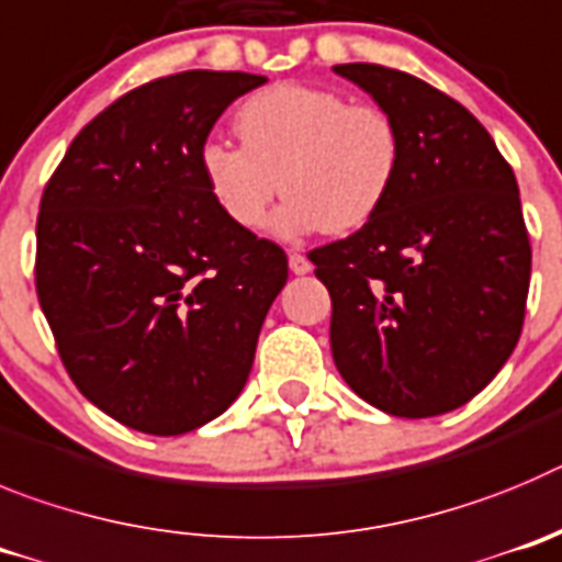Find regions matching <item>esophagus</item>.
Masks as SVG:
<instances>
[{"instance_id":"esophagus-1","label":"esophagus","mask_w":562,"mask_h":562,"mask_svg":"<svg viewBox=\"0 0 562 562\" xmlns=\"http://www.w3.org/2000/svg\"><path fill=\"white\" fill-rule=\"evenodd\" d=\"M288 266H291L293 274H307V271L313 269L311 260H307L305 255H300V251H291V255H288Z\"/></svg>"}]
</instances>
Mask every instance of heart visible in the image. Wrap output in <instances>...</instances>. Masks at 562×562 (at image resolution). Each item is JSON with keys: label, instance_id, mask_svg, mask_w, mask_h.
I'll list each match as a JSON object with an SVG mask.
<instances>
[{"label": "heart", "instance_id": "b5f03b06", "mask_svg": "<svg viewBox=\"0 0 562 562\" xmlns=\"http://www.w3.org/2000/svg\"><path fill=\"white\" fill-rule=\"evenodd\" d=\"M235 131L240 145H201L199 170L210 199L240 229H260L282 187L288 199L271 221L277 235H350L383 210L401 176L394 120L333 89L269 86L240 103Z\"/></svg>", "mask_w": 562, "mask_h": 562}]
</instances>
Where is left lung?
I'll return each instance as SVG.
<instances>
[{
    "mask_svg": "<svg viewBox=\"0 0 562 562\" xmlns=\"http://www.w3.org/2000/svg\"><path fill=\"white\" fill-rule=\"evenodd\" d=\"M401 131V176L356 235L313 249L347 386L394 417L476 397L524 327L532 249L518 181L462 103L414 75L338 64Z\"/></svg>",
    "mask_w": 562,
    "mask_h": 562,
    "instance_id": "left-lung-1",
    "label": "left lung"
}]
</instances>
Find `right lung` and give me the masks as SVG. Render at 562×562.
<instances>
[{"instance_id":"right-lung-1","label":"right lung","mask_w":562,"mask_h":562,"mask_svg":"<svg viewBox=\"0 0 562 562\" xmlns=\"http://www.w3.org/2000/svg\"><path fill=\"white\" fill-rule=\"evenodd\" d=\"M262 83L150 80L100 111L44 187L38 302L80 394L134 431L176 437L224 414L288 280L285 251L232 224L199 170L215 120Z\"/></svg>"}]
</instances>
